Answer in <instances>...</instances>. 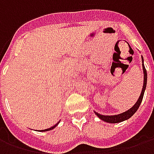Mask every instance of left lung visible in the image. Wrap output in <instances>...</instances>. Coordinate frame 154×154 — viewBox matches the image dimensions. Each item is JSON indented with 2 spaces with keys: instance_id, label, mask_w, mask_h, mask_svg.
Returning a JSON list of instances; mask_svg holds the SVG:
<instances>
[{
  "instance_id": "8db88e82",
  "label": "left lung",
  "mask_w": 154,
  "mask_h": 154,
  "mask_svg": "<svg viewBox=\"0 0 154 154\" xmlns=\"http://www.w3.org/2000/svg\"><path fill=\"white\" fill-rule=\"evenodd\" d=\"M141 58H142L143 63L142 67L143 72V88L142 91H141V94H140V96H139L138 100L136 101V103L128 110H126V111L123 112V113L118 114V115H114V116H104V115H100V114L97 113L96 111H94L95 114L98 116L99 119H101V120H103L105 122L110 123V124L120 123L123 122V121H125V120L129 119V118L138 110L139 106H140V104L142 102L143 94H144V91H145L146 89V86H147V71H146L144 64H143V56H141Z\"/></svg>"
}]
</instances>
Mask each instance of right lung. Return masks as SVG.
I'll return each instance as SVG.
<instances>
[{"mask_svg": "<svg viewBox=\"0 0 154 154\" xmlns=\"http://www.w3.org/2000/svg\"><path fill=\"white\" fill-rule=\"evenodd\" d=\"M58 124H59V121H58V122L57 123V124H56V125H54V126H52V127H51V128H49V129H43V130H40V132H45V131H48V130H51V129H54V128H55V127H56V126L57 125H58Z\"/></svg>", "mask_w": 154, "mask_h": 154, "instance_id": "add662e5", "label": "right lung"}]
</instances>
